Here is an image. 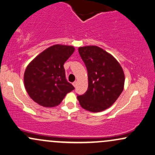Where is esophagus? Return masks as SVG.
<instances>
[{"instance_id":"obj_1","label":"esophagus","mask_w":155,"mask_h":155,"mask_svg":"<svg viewBox=\"0 0 155 155\" xmlns=\"http://www.w3.org/2000/svg\"><path fill=\"white\" fill-rule=\"evenodd\" d=\"M77 84H78V82L77 81H74V83H72V85H73L74 87H76V85H77Z\"/></svg>"}]
</instances>
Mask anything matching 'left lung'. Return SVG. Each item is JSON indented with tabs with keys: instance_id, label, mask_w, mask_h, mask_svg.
I'll list each match as a JSON object with an SVG mask.
<instances>
[{
	"instance_id": "8db88e82",
	"label": "left lung",
	"mask_w": 155,
	"mask_h": 155,
	"mask_svg": "<svg viewBox=\"0 0 155 155\" xmlns=\"http://www.w3.org/2000/svg\"><path fill=\"white\" fill-rule=\"evenodd\" d=\"M88 76V90L78 96L85 110L99 112L115 102L124 88L125 74L119 62L110 54L96 45L78 48Z\"/></svg>"
}]
</instances>
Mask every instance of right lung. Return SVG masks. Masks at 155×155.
I'll return each instance as SVG.
<instances>
[{
  "instance_id": "1",
  "label": "right lung",
  "mask_w": 155,
  "mask_h": 155,
  "mask_svg": "<svg viewBox=\"0 0 155 155\" xmlns=\"http://www.w3.org/2000/svg\"><path fill=\"white\" fill-rule=\"evenodd\" d=\"M72 45H54L36 56L24 74V83L30 98L45 107H54L61 102L67 94L74 90L67 82L64 64L73 54Z\"/></svg>"
}]
</instances>
